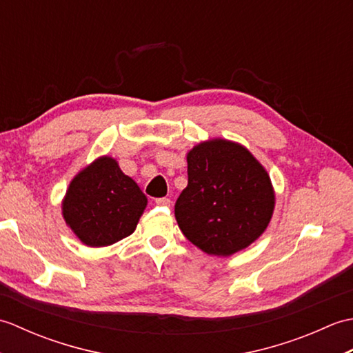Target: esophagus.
Here are the masks:
<instances>
[{"label": "esophagus", "mask_w": 353, "mask_h": 353, "mask_svg": "<svg viewBox=\"0 0 353 353\" xmlns=\"http://www.w3.org/2000/svg\"><path fill=\"white\" fill-rule=\"evenodd\" d=\"M156 205H159V206H170V205H171V200L167 199V197L156 199Z\"/></svg>", "instance_id": "obj_1"}]
</instances>
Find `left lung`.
I'll return each mask as SVG.
<instances>
[{
	"mask_svg": "<svg viewBox=\"0 0 353 353\" xmlns=\"http://www.w3.org/2000/svg\"><path fill=\"white\" fill-rule=\"evenodd\" d=\"M186 161L188 186L174 206L183 235L216 256L245 249L273 215L274 192L264 167L249 150L226 139L201 142Z\"/></svg>",
	"mask_w": 353,
	"mask_h": 353,
	"instance_id": "obj_1",
	"label": "left lung"
}]
</instances>
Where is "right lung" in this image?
<instances>
[{"label":"right lung","mask_w":353,"mask_h":353,"mask_svg":"<svg viewBox=\"0 0 353 353\" xmlns=\"http://www.w3.org/2000/svg\"><path fill=\"white\" fill-rule=\"evenodd\" d=\"M147 197L112 157H100L72 179L63 219L89 247L110 245L137 229Z\"/></svg>","instance_id":"add662e5"}]
</instances>
